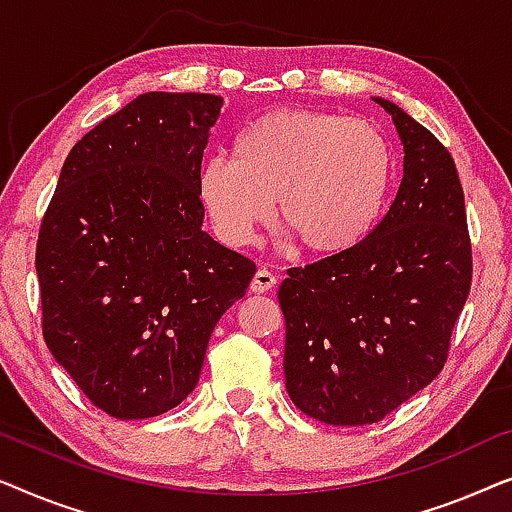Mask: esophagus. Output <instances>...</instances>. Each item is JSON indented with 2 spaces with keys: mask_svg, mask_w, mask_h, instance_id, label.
Returning a JSON list of instances; mask_svg holds the SVG:
<instances>
[{
  "mask_svg": "<svg viewBox=\"0 0 512 512\" xmlns=\"http://www.w3.org/2000/svg\"><path fill=\"white\" fill-rule=\"evenodd\" d=\"M276 283H278V278L273 276L269 269H259L255 276H253V280H250V290L257 292V294H262V292L273 290V287H276Z\"/></svg>",
  "mask_w": 512,
  "mask_h": 512,
  "instance_id": "esophagus-1",
  "label": "esophagus"
}]
</instances>
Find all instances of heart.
I'll return each instance as SVG.
<instances>
[{"label":"heart","instance_id":"b5f03b06","mask_svg":"<svg viewBox=\"0 0 512 512\" xmlns=\"http://www.w3.org/2000/svg\"><path fill=\"white\" fill-rule=\"evenodd\" d=\"M394 181V153L369 120L278 109L248 122L232 157L213 155L197 192L215 232L229 246H248L269 222L315 257H341L378 227Z\"/></svg>","mask_w":512,"mask_h":512}]
</instances>
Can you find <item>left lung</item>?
<instances>
[{
	"label": "left lung",
	"instance_id": "obj_1",
	"mask_svg": "<svg viewBox=\"0 0 512 512\" xmlns=\"http://www.w3.org/2000/svg\"><path fill=\"white\" fill-rule=\"evenodd\" d=\"M403 178L362 246L290 269L285 387L297 408L334 427H359L424 390L441 373L471 290V243L455 162L397 104Z\"/></svg>",
	"mask_w": 512,
	"mask_h": 512
}]
</instances>
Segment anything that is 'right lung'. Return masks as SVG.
<instances>
[{"label":"right lung","mask_w":512,"mask_h":512,"mask_svg":"<svg viewBox=\"0 0 512 512\" xmlns=\"http://www.w3.org/2000/svg\"><path fill=\"white\" fill-rule=\"evenodd\" d=\"M225 99L143 92L71 148L37 273L50 355L97 408L143 420L197 385L255 262L204 232L201 157Z\"/></svg>","instance_id":"add662e5"}]
</instances>
